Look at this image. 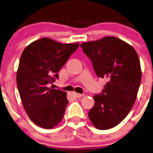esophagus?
<instances>
[{
  "instance_id": "34e87169",
  "label": "esophagus",
  "mask_w": 153,
  "mask_h": 153,
  "mask_svg": "<svg viewBox=\"0 0 153 153\" xmlns=\"http://www.w3.org/2000/svg\"><path fill=\"white\" fill-rule=\"evenodd\" d=\"M74 96L76 97V98H79V97H82L84 96V94H78V93H74Z\"/></svg>"
}]
</instances>
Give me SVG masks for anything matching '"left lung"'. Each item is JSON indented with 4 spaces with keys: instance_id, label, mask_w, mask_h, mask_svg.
I'll use <instances>...</instances> for the list:
<instances>
[{
    "instance_id": "obj_1",
    "label": "left lung",
    "mask_w": 153,
    "mask_h": 153,
    "mask_svg": "<svg viewBox=\"0 0 153 153\" xmlns=\"http://www.w3.org/2000/svg\"><path fill=\"white\" fill-rule=\"evenodd\" d=\"M80 46L96 74L107 80L102 94L94 97L95 103L88 117L99 130L113 128L124 120L136 100L141 80L138 53L126 42L108 36Z\"/></svg>"
}]
</instances>
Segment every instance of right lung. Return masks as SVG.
<instances>
[{
	"instance_id": "right-lung-1",
	"label": "right lung",
	"mask_w": 153,
	"mask_h": 153,
	"mask_svg": "<svg viewBox=\"0 0 153 153\" xmlns=\"http://www.w3.org/2000/svg\"><path fill=\"white\" fill-rule=\"evenodd\" d=\"M79 43H60L45 37L30 43L20 56L17 85L25 111L39 127L51 129L62 121L67 94L47 87Z\"/></svg>"
}]
</instances>
